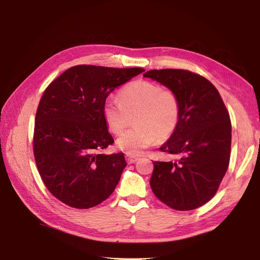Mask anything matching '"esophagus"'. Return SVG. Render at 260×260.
I'll use <instances>...</instances> for the list:
<instances>
[{"label": "esophagus", "mask_w": 260, "mask_h": 260, "mask_svg": "<svg viewBox=\"0 0 260 260\" xmlns=\"http://www.w3.org/2000/svg\"><path fill=\"white\" fill-rule=\"evenodd\" d=\"M138 159L139 158H138V157H136V156H132V155H129V154L125 155V160H127L128 164H135Z\"/></svg>", "instance_id": "1"}]
</instances>
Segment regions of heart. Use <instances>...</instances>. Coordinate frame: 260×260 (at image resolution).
<instances>
[{
  "instance_id": "heart-1",
  "label": "heart",
  "mask_w": 260,
  "mask_h": 260,
  "mask_svg": "<svg viewBox=\"0 0 260 260\" xmlns=\"http://www.w3.org/2000/svg\"><path fill=\"white\" fill-rule=\"evenodd\" d=\"M133 115H137V127L124 132L116 144L120 151L135 156L175 132L180 120L179 98L159 84L138 80L124 86L119 101L107 100L103 106L104 119L115 135L124 131Z\"/></svg>"
}]
</instances>
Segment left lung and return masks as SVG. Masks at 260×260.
Wrapping results in <instances>:
<instances>
[{
  "label": "left lung",
  "mask_w": 260,
  "mask_h": 260,
  "mask_svg": "<svg viewBox=\"0 0 260 260\" xmlns=\"http://www.w3.org/2000/svg\"><path fill=\"white\" fill-rule=\"evenodd\" d=\"M174 91L180 101L177 129L159 148L175 159L154 161L156 198L176 210L203 206L216 194L230 161L231 121L215 85L183 69L143 75Z\"/></svg>",
  "instance_id": "left-lung-1"
}]
</instances>
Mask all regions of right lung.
Here are the masks:
<instances>
[{"mask_svg": "<svg viewBox=\"0 0 260 260\" xmlns=\"http://www.w3.org/2000/svg\"><path fill=\"white\" fill-rule=\"evenodd\" d=\"M143 72L78 65L45 89L36 114L34 153L45 186L66 205L96 206L119 182L127 166L123 154L101 153L114 143L103 106L116 88Z\"/></svg>", "mask_w": 260, "mask_h": 260, "instance_id": "1", "label": "right lung"}]
</instances>
